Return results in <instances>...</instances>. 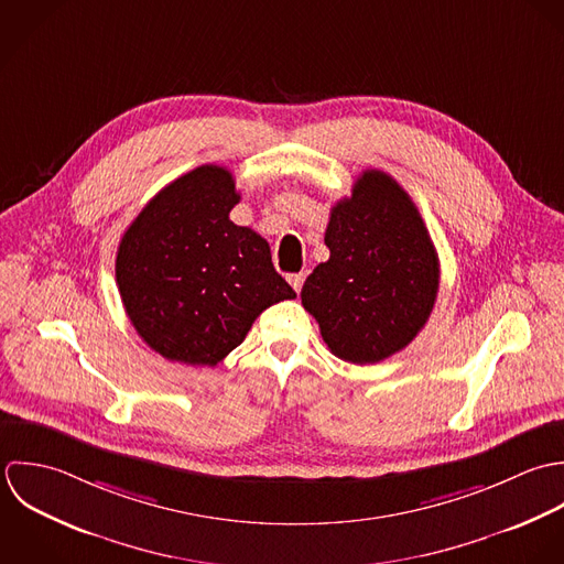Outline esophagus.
Masks as SVG:
<instances>
[{
    "label": "esophagus",
    "instance_id": "34e87169",
    "mask_svg": "<svg viewBox=\"0 0 564 564\" xmlns=\"http://www.w3.org/2000/svg\"><path fill=\"white\" fill-rule=\"evenodd\" d=\"M288 281H290V285H292L296 292H301V288H303V283H305V274H303V272H299V274H290V276H288Z\"/></svg>",
    "mask_w": 564,
    "mask_h": 564
}]
</instances>
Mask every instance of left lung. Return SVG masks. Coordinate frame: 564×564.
Listing matches in <instances>:
<instances>
[{
    "label": "left lung",
    "mask_w": 564,
    "mask_h": 564,
    "mask_svg": "<svg viewBox=\"0 0 564 564\" xmlns=\"http://www.w3.org/2000/svg\"><path fill=\"white\" fill-rule=\"evenodd\" d=\"M325 243L329 261L307 276L301 301L329 350L375 364L405 348L425 327L441 283L438 252L408 192L366 170L332 209Z\"/></svg>",
    "instance_id": "left-lung-1"
}]
</instances>
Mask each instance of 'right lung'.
<instances>
[{"label": "right lung", "instance_id": "right-lung-1", "mask_svg": "<svg viewBox=\"0 0 564 564\" xmlns=\"http://www.w3.org/2000/svg\"><path fill=\"white\" fill-rule=\"evenodd\" d=\"M237 203L232 174L200 165L163 187L119 241L123 310L170 361L216 366L263 310L296 299L274 270L268 241L228 220Z\"/></svg>", "mask_w": 564, "mask_h": 564}]
</instances>
